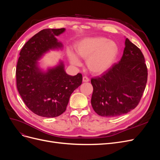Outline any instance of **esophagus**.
Instances as JSON below:
<instances>
[{
  "instance_id": "1",
  "label": "esophagus",
  "mask_w": 160,
  "mask_h": 160,
  "mask_svg": "<svg viewBox=\"0 0 160 160\" xmlns=\"http://www.w3.org/2000/svg\"><path fill=\"white\" fill-rule=\"evenodd\" d=\"M89 79L88 77H87L85 76L83 77V82H89Z\"/></svg>"
}]
</instances>
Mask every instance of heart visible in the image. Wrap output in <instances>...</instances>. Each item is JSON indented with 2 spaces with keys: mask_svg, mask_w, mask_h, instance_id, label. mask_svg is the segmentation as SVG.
<instances>
[{
  "mask_svg": "<svg viewBox=\"0 0 160 160\" xmlns=\"http://www.w3.org/2000/svg\"><path fill=\"white\" fill-rule=\"evenodd\" d=\"M75 50L77 56L87 60V65L91 72L101 74L113 65L119 47L115 41L104 37H88L77 42ZM67 56L72 65H81V61L74 53L68 51Z\"/></svg>",
  "mask_w": 160,
  "mask_h": 160,
  "instance_id": "1",
  "label": "heart"
}]
</instances>
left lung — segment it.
<instances>
[{
	"label": "left lung",
	"instance_id": "1",
	"mask_svg": "<svg viewBox=\"0 0 160 160\" xmlns=\"http://www.w3.org/2000/svg\"><path fill=\"white\" fill-rule=\"evenodd\" d=\"M148 69L143 53L126 38L122 59L100 77L92 78L91 105L103 117H116L136 108L146 88Z\"/></svg>",
	"mask_w": 160,
	"mask_h": 160
}]
</instances>
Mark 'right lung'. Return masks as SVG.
<instances>
[{"instance_id": "1", "label": "right lung", "mask_w": 160, "mask_h": 160, "mask_svg": "<svg viewBox=\"0 0 160 160\" xmlns=\"http://www.w3.org/2000/svg\"><path fill=\"white\" fill-rule=\"evenodd\" d=\"M65 28H46L31 38L22 48L17 65V87L27 107L44 118H55L65 112L70 96L82 83V75L66 73L64 64L43 71L38 61L50 50L62 48L56 36Z\"/></svg>"}]
</instances>
